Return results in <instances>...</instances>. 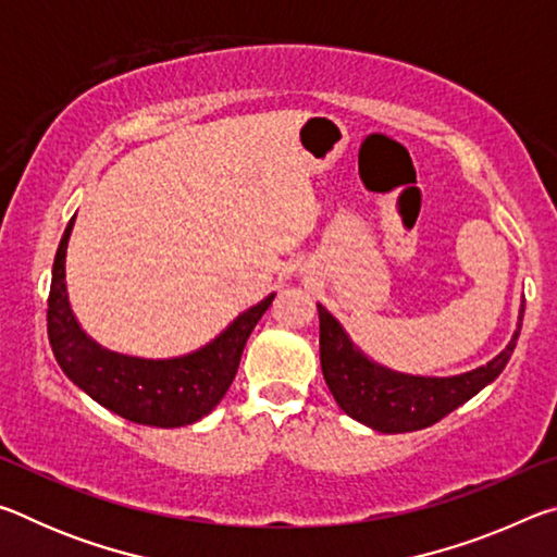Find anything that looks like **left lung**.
<instances>
[{
  "label": "left lung",
  "instance_id": "1",
  "mask_svg": "<svg viewBox=\"0 0 557 557\" xmlns=\"http://www.w3.org/2000/svg\"><path fill=\"white\" fill-rule=\"evenodd\" d=\"M317 309L322 373L338 408L366 428L395 435V432H414L435 425L498 379L521 334L525 301H521L516 332L502 354L486 366L447 379L385 369L351 342L346 329L326 307L317 305Z\"/></svg>",
  "mask_w": 557,
  "mask_h": 557
}]
</instances>
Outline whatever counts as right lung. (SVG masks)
Here are the masks:
<instances>
[{
    "mask_svg": "<svg viewBox=\"0 0 557 557\" xmlns=\"http://www.w3.org/2000/svg\"><path fill=\"white\" fill-rule=\"evenodd\" d=\"M75 215L55 250L49 292V342L61 371L102 408L129 422L152 428H184L221 403L238 373L245 342L265 314L275 292L245 309L223 332L191 354L139 358L110 351L90 338L75 319L65 287V250Z\"/></svg>",
    "mask_w": 557,
    "mask_h": 557,
    "instance_id": "obj_1",
    "label": "right lung"
}]
</instances>
